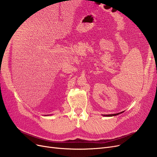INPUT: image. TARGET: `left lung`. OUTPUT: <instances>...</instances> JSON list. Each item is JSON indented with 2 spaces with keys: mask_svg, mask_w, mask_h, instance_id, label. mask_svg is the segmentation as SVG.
<instances>
[{
  "mask_svg": "<svg viewBox=\"0 0 157 157\" xmlns=\"http://www.w3.org/2000/svg\"><path fill=\"white\" fill-rule=\"evenodd\" d=\"M124 112H122L121 113H115V114H109V115H103V116H105V117H112V116H115V115H117L120 113H123Z\"/></svg>",
  "mask_w": 157,
  "mask_h": 157,
  "instance_id": "obj_1",
  "label": "left lung"
}]
</instances>
